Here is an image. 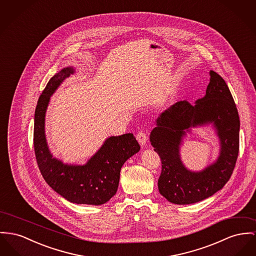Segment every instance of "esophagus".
<instances>
[{
	"label": "esophagus",
	"mask_w": 256,
	"mask_h": 256,
	"mask_svg": "<svg viewBox=\"0 0 256 256\" xmlns=\"http://www.w3.org/2000/svg\"><path fill=\"white\" fill-rule=\"evenodd\" d=\"M136 138L140 146H146V140H148V134L144 131H142V130L138 131L136 133Z\"/></svg>",
	"instance_id": "1"
}]
</instances>
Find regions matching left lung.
Wrapping results in <instances>:
<instances>
[{
	"mask_svg": "<svg viewBox=\"0 0 256 256\" xmlns=\"http://www.w3.org/2000/svg\"><path fill=\"white\" fill-rule=\"evenodd\" d=\"M204 98L194 104L184 100L174 104L156 120L150 142L162 163L158 189L172 204L200 202L220 190L235 168L238 154L240 118L236 104L222 76L210 70ZM212 122L221 140L218 160L201 172L182 164L179 146L190 128Z\"/></svg>",
	"mask_w": 256,
	"mask_h": 256,
	"instance_id": "obj_1",
	"label": "left lung"
}]
</instances>
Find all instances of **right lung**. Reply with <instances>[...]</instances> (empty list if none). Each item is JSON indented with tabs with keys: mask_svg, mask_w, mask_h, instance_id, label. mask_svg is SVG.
Wrapping results in <instances>:
<instances>
[{
	"mask_svg": "<svg viewBox=\"0 0 256 256\" xmlns=\"http://www.w3.org/2000/svg\"><path fill=\"white\" fill-rule=\"evenodd\" d=\"M74 72L72 67L61 70L38 98L34 110V155L40 174L54 191L72 203L99 206L116 195L121 167L140 148L134 135L128 133L108 138L86 165H68L53 158L44 134L46 112L50 96Z\"/></svg>",
	"mask_w": 256,
	"mask_h": 256,
	"instance_id": "add662e5",
	"label": "right lung"
}]
</instances>
